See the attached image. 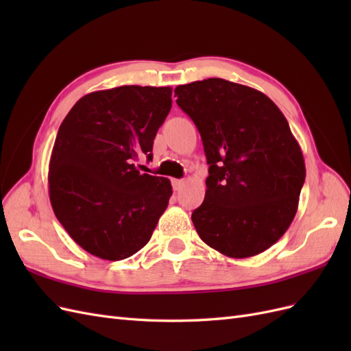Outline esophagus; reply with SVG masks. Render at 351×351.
<instances>
[{
	"mask_svg": "<svg viewBox=\"0 0 351 351\" xmlns=\"http://www.w3.org/2000/svg\"><path fill=\"white\" fill-rule=\"evenodd\" d=\"M183 186H184L183 180H173V187H174L176 192H178V190H182Z\"/></svg>",
	"mask_w": 351,
	"mask_h": 351,
	"instance_id": "esophagus-1",
	"label": "esophagus"
}]
</instances>
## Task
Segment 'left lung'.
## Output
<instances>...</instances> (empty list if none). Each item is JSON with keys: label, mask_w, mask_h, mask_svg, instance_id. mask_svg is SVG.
<instances>
[{"label": "left lung", "mask_w": 351, "mask_h": 351, "mask_svg": "<svg viewBox=\"0 0 351 351\" xmlns=\"http://www.w3.org/2000/svg\"><path fill=\"white\" fill-rule=\"evenodd\" d=\"M177 105L196 124L209 164L199 237L228 258L269 249L293 222L306 167L289 121L267 95L224 79L180 84Z\"/></svg>", "instance_id": "8db88e82"}]
</instances>
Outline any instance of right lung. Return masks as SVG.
Segmentation results:
<instances>
[{
    "label": "right lung",
    "instance_id": "add662e5",
    "mask_svg": "<svg viewBox=\"0 0 351 351\" xmlns=\"http://www.w3.org/2000/svg\"><path fill=\"white\" fill-rule=\"evenodd\" d=\"M173 89L120 86L84 95L62 120L49 159V200L69 236L105 261H121L151 240L173 187L141 174Z\"/></svg>",
    "mask_w": 351,
    "mask_h": 351
}]
</instances>
